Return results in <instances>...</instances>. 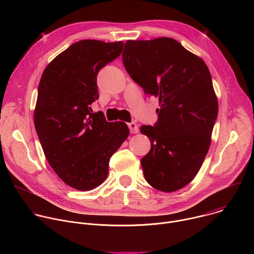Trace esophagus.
Listing matches in <instances>:
<instances>
[{"mask_svg": "<svg viewBox=\"0 0 254 254\" xmlns=\"http://www.w3.org/2000/svg\"><path fill=\"white\" fill-rule=\"evenodd\" d=\"M127 126H128L130 133H137L138 132V127H137V125L135 123H129V124H127Z\"/></svg>", "mask_w": 254, "mask_h": 254, "instance_id": "34e87169", "label": "esophagus"}]
</instances>
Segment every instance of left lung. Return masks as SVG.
<instances>
[{
	"label": "left lung",
	"mask_w": 254,
	"mask_h": 254,
	"mask_svg": "<svg viewBox=\"0 0 254 254\" xmlns=\"http://www.w3.org/2000/svg\"><path fill=\"white\" fill-rule=\"evenodd\" d=\"M123 61L146 94L159 97V120L139 130L151 140L140 160L147 182L174 192L196 177L208 153L218 115L210 71L202 58L173 38L127 40Z\"/></svg>",
	"instance_id": "obj_1"
}]
</instances>
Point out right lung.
<instances>
[{
	"instance_id": "1",
	"label": "right lung",
	"mask_w": 254,
	"mask_h": 254,
	"mask_svg": "<svg viewBox=\"0 0 254 254\" xmlns=\"http://www.w3.org/2000/svg\"><path fill=\"white\" fill-rule=\"evenodd\" d=\"M123 47V41H78L57 55L40 79L36 131L53 171L79 191L104 182L111 157L129 134L127 124L107 123L90 107L98 98V71L118 58Z\"/></svg>"
}]
</instances>
